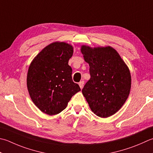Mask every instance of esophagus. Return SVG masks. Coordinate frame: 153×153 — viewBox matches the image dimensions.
<instances>
[{
	"label": "esophagus",
	"instance_id": "34e87169",
	"mask_svg": "<svg viewBox=\"0 0 153 153\" xmlns=\"http://www.w3.org/2000/svg\"><path fill=\"white\" fill-rule=\"evenodd\" d=\"M79 85L80 87V88L82 89L83 85H84V82H83V81H81V82L79 83Z\"/></svg>",
	"mask_w": 153,
	"mask_h": 153
}]
</instances>
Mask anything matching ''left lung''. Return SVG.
<instances>
[{
	"mask_svg": "<svg viewBox=\"0 0 153 153\" xmlns=\"http://www.w3.org/2000/svg\"><path fill=\"white\" fill-rule=\"evenodd\" d=\"M91 77L82 89L91 110L102 118L120 109L130 94L131 73L119 53L111 46L81 47Z\"/></svg>",
	"mask_w": 153,
	"mask_h": 153,
	"instance_id": "obj_1",
	"label": "left lung"
}]
</instances>
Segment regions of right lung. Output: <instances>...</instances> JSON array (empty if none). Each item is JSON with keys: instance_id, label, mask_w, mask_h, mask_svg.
Returning a JSON list of instances; mask_svg holds the SVG:
<instances>
[{"instance_id": "obj_1", "label": "right lung", "mask_w": 153, "mask_h": 153, "mask_svg": "<svg viewBox=\"0 0 153 153\" xmlns=\"http://www.w3.org/2000/svg\"><path fill=\"white\" fill-rule=\"evenodd\" d=\"M73 53L71 44L54 42L42 50L30 64L26 79L29 95L47 115L62 112L71 97L81 91L71 79L72 69L68 65Z\"/></svg>"}]
</instances>
